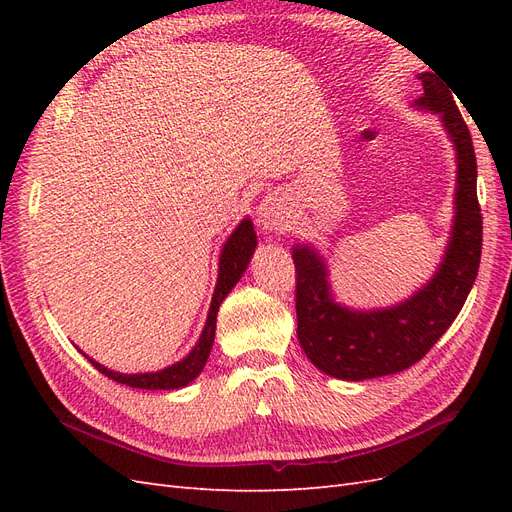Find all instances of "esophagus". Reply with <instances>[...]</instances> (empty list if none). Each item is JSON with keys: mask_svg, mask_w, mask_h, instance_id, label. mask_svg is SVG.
<instances>
[{"mask_svg": "<svg viewBox=\"0 0 512 512\" xmlns=\"http://www.w3.org/2000/svg\"><path fill=\"white\" fill-rule=\"evenodd\" d=\"M256 222L267 232H282L290 228V211L280 194H269L262 198L256 211Z\"/></svg>", "mask_w": 512, "mask_h": 512, "instance_id": "obj_1", "label": "esophagus"}]
</instances>
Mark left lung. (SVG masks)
<instances>
[{"label": "left lung", "instance_id": "8db88e82", "mask_svg": "<svg viewBox=\"0 0 512 512\" xmlns=\"http://www.w3.org/2000/svg\"><path fill=\"white\" fill-rule=\"evenodd\" d=\"M418 79L423 96L412 106L440 117L457 164L451 237L431 280L389 307H348L335 299L329 265L316 247L301 241L292 245L299 344L320 371L339 380L391 376L421 361L461 312L478 273L483 218L472 136L448 85L433 72H421Z\"/></svg>", "mask_w": 512, "mask_h": 512}]
</instances>
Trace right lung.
<instances>
[{"label":"right lung","mask_w":512,"mask_h":512,"mask_svg":"<svg viewBox=\"0 0 512 512\" xmlns=\"http://www.w3.org/2000/svg\"><path fill=\"white\" fill-rule=\"evenodd\" d=\"M256 230L250 218H243L239 226L232 230V235L226 239L222 252H220V265H218V284H215L211 305L207 312L205 320V329L200 333L196 346L183 356L181 361L168 365L160 371H147V374H121V371L108 369L102 363L94 361L91 356H87L83 350L85 359L94 365L100 374L108 376L111 380L132 386V389H147V391H175L183 389L190 382H194L200 371L205 369L207 359L213 348V339H215V320H218V312L222 301L228 297L230 290L237 286L241 280V275L245 273L247 265L254 256L256 250Z\"/></svg>","instance_id":"right-lung-1"}]
</instances>
